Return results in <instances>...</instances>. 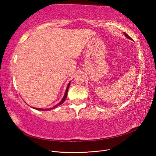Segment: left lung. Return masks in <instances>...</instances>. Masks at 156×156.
<instances>
[{
    "label": "left lung",
    "mask_w": 156,
    "mask_h": 156,
    "mask_svg": "<svg viewBox=\"0 0 156 156\" xmlns=\"http://www.w3.org/2000/svg\"><path fill=\"white\" fill-rule=\"evenodd\" d=\"M124 35L126 36V37H127V38H128V39H129V40H132V39L131 38V37H129L128 35H127L126 32H124Z\"/></svg>",
    "instance_id": "1"
}]
</instances>
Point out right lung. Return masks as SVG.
I'll return each instance as SVG.
<instances>
[{
    "instance_id": "add662e5",
    "label": "right lung",
    "mask_w": 156,
    "mask_h": 156,
    "mask_svg": "<svg viewBox=\"0 0 156 156\" xmlns=\"http://www.w3.org/2000/svg\"><path fill=\"white\" fill-rule=\"evenodd\" d=\"M70 83L71 82H69V83H68V86H67V88H66V91H65V94H64V97H63V98L62 99V100H61L58 104H56V105H55L53 107H52V108H35V107H32L33 108H35V109H36V110H39V111H49V110H51V109H53V108H56V107H57L58 106H59V105H60L61 104H62V103L64 102V101H65V100L66 99V97H67V95H68V88H69V85H70Z\"/></svg>"
}]
</instances>
